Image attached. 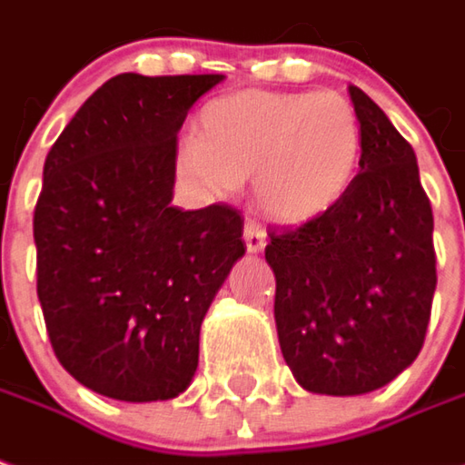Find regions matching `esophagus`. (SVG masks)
Segmentation results:
<instances>
[{
    "mask_svg": "<svg viewBox=\"0 0 465 465\" xmlns=\"http://www.w3.org/2000/svg\"><path fill=\"white\" fill-rule=\"evenodd\" d=\"M243 242H246V252H249V254H259V252L266 246L264 229L249 219V222L243 223Z\"/></svg>",
    "mask_w": 465,
    "mask_h": 465,
    "instance_id": "34e87169",
    "label": "esophagus"
}]
</instances>
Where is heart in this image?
Segmentation results:
<instances>
[{"label": "heart", "instance_id": "1", "mask_svg": "<svg viewBox=\"0 0 465 465\" xmlns=\"http://www.w3.org/2000/svg\"><path fill=\"white\" fill-rule=\"evenodd\" d=\"M362 158V125L340 93L242 90L201 110L196 138L176 148V171L213 196L254 176L266 219L300 226L350 193Z\"/></svg>", "mask_w": 465, "mask_h": 465}]
</instances>
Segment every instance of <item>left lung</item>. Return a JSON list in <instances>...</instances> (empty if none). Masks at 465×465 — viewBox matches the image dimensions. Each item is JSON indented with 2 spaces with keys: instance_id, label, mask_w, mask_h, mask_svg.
<instances>
[{
  "instance_id": "1",
  "label": "left lung",
  "mask_w": 465,
  "mask_h": 465,
  "mask_svg": "<svg viewBox=\"0 0 465 465\" xmlns=\"http://www.w3.org/2000/svg\"><path fill=\"white\" fill-rule=\"evenodd\" d=\"M360 173L340 206L289 232L264 256L277 277L279 345L304 391H378L423 347L436 292L433 209L411 143L360 87Z\"/></svg>"
}]
</instances>
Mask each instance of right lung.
<instances>
[{
	"label": "right lung",
	"instance_id": "obj_1",
	"mask_svg": "<svg viewBox=\"0 0 465 465\" xmlns=\"http://www.w3.org/2000/svg\"><path fill=\"white\" fill-rule=\"evenodd\" d=\"M222 80L115 74L45 161L37 297L60 365L105 398L151 402L186 391L201 322L246 252L236 209L171 206L178 131Z\"/></svg>",
	"mask_w": 465,
	"mask_h": 465
}]
</instances>
